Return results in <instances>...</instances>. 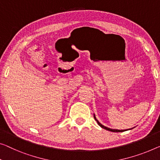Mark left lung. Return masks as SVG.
<instances>
[{
  "label": "left lung",
  "mask_w": 160,
  "mask_h": 160,
  "mask_svg": "<svg viewBox=\"0 0 160 160\" xmlns=\"http://www.w3.org/2000/svg\"><path fill=\"white\" fill-rule=\"evenodd\" d=\"M94 118H95V120L97 121V123H98V124L100 126H101V128H104V129H106V130H108V131H110V132H124V131H126V130H118V129H112V128H108V127H106V126H103V125H102L101 123L99 122L96 119V118H95V114H94ZM130 129H132V128H130ZM128 130H129V129H128Z\"/></svg>",
  "instance_id": "obj_1"
}]
</instances>
